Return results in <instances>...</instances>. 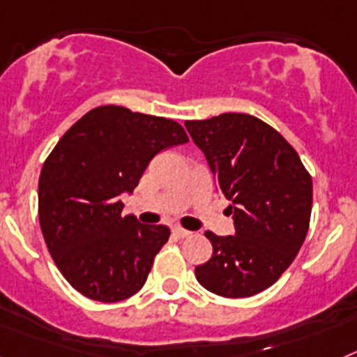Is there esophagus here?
Returning a JSON list of instances; mask_svg holds the SVG:
<instances>
[{
	"label": "esophagus",
	"mask_w": 357,
	"mask_h": 357,
	"mask_svg": "<svg viewBox=\"0 0 357 357\" xmlns=\"http://www.w3.org/2000/svg\"><path fill=\"white\" fill-rule=\"evenodd\" d=\"M172 232H174V236H176V238H188V236H190V232H188V230H185V229H181V227H174L172 229Z\"/></svg>",
	"instance_id": "34e87169"
}]
</instances>
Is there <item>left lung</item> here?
I'll return each mask as SVG.
<instances>
[{
	"mask_svg": "<svg viewBox=\"0 0 357 357\" xmlns=\"http://www.w3.org/2000/svg\"><path fill=\"white\" fill-rule=\"evenodd\" d=\"M230 202L234 236L205 232L212 257L196 266L199 285L223 298L259 294L294 261L308 232L312 178L285 137L250 114L185 121Z\"/></svg>",
	"mask_w": 357,
	"mask_h": 357,
	"instance_id": "1",
	"label": "left lung"
}]
</instances>
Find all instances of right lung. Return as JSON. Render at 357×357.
I'll use <instances>...</instances> for the list:
<instances>
[{"label":"right lung","instance_id":"1","mask_svg":"<svg viewBox=\"0 0 357 357\" xmlns=\"http://www.w3.org/2000/svg\"><path fill=\"white\" fill-rule=\"evenodd\" d=\"M188 142L179 123L105 105L77 119L45 161L38 187L40 225L59 272L77 292L103 303L145 285L165 225L123 215L158 152Z\"/></svg>","mask_w":357,"mask_h":357}]
</instances>
